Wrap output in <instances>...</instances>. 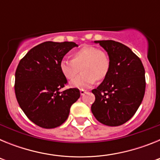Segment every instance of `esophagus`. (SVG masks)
I'll return each instance as SVG.
<instances>
[{
    "mask_svg": "<svg viewBox=\"0 0 160 160\" xmlns=\"http://www.w3.org/2000/svg\"><path fill=\"white\" fill-rule=\"evenodd\" d=\"M87 90H80V94H81V95H84L86 93H87Z\"/></svg>",
    "mask_w": 160,
    "mask_h": 160,
    "instance_id": "esophagus-1",
    "label": "esophagus"
}]
</instances>
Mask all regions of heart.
Masks as SVG:
<instances>
[{
  "label": "heart",
  "instance_id": "1",
  "mask_svg": "<svg viewBox=\"0 0 160 160\" xmlns=\"http://www.w3.org/2000/svg\"><path fill=\"white\" fill-rule=\"evenodd\" d=\"M110 68L111 60L108 54L91 46H85L78 49L72 53L71 60H62L59 64L61 73L67 80H72L79 70H81V74L71 82L70 86L82 90L91 87L95 80H103L108 74Z\"/></svg>",
  "mask_w": 160,
  "mask_h": 160
}]
</instances>
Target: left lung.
<instances>
[{
	"instance_id": "left-lung-1",
	"label": "left lung",
	"mask_w": 160,
	"mask_h": 160,
	"mask_svg": "<svg viewBox=\"0 0 160 160\" xmlns=\"http://www.w3.org/2000/svg\"><path fill=\"white\" fill-rule=\"evenodd\" d=\"M111 60L107 77L92 90L95 101L91 111L101 123L116 127L135 114L145 94V70L136 54L123 44L112 40L94 41Z\"/></svg>"
}]
</instances>
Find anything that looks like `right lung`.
<instances>
[{"instance_id": "right-lung-1", "label": "right lung", "mask_w": 160, "mask_h": 160, "mask_svg": "<svg viewBox=\"0 0 160 160\" xmlns=\"http://www.w3.org/2000/svg\"><path fill=\"white\" fill-rule=\"evenodd\" d=\"M72 42H46L31 49L20 61L15 73V94L20 107L33 123L50 129L67 119L80 97L77 88L61 92L67 84L59 64L73 47Z\"/></svg>"}]
</instances>
